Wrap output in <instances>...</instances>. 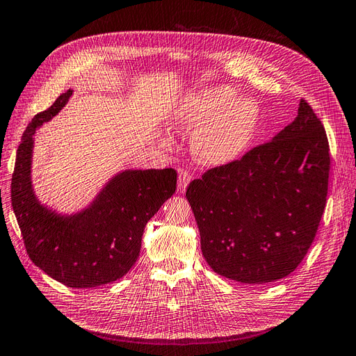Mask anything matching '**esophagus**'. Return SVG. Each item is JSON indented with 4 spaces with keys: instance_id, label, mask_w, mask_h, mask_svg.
<instances>
[{
    "instance_id": "obj_1",
    "label": "esophagus",
    "mask_w": 356,
    "mask_h": 356,
    "mask_svg": "<svg viewBox=\"0 0 356 356\" xmlns=\"http://www.w3.org/2000/svg\"><path fill=\"white\" fill-rule=\"evenodd\" d=\"M192 180V175L188 170H180L179 171V181H177V186L179 191L184 192L186 189V186L189 185V181Z\"/></svg>"
}]
</instances>
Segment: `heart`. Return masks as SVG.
Returning <instances> with one entry per match:
<instances>
[{"instance_id":"heart-1","label":"heart","mask_w":356,"mask_h":356,"mask_svg":"<svg viewBox=\"0 0 356 356\" xmlns=\"http://www.w3.org/2000/svg\"><path fill=\"white\" fill-rule=\"evenodd\" d=\"M228 88H215L192 97L176 111L181 129L198 128L194 150L206 164L219 165L236 159L250 141L258 122V106L252 99H234Z\"/></svg>"}]
</instances>
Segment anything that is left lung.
<instances>
[{
  "mask_svg": "<svg viewBox=\"0 0 356 356\" xmlns=\"http://www.w3.org/2000/svg\"><path fill=\"white\" fill-rule=\"evenodd\" d=\"M330 165L325 128L301 99L273 140L192 180L186 198L213 271L257 285L296 270L319 228Z\"/></svg>",
  "mask_w": 356,
  "mask_h": 356,
  "instance_id": "1",
  "label": "left lung"
}]
</instances>
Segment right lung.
I'll return each mask as SVG.
<instances>
[{
    "mask_svg": "<svg viewBox=\"0 0 356 356\" xmlns=\"http://www.w3.org/2000/svg\"><path fill=\"white\" fill-rule=\"evenodd\" d=\"M73 90L59 95L29 122L17 147L12 176V206L29 259L70 288H95L115 282L138 258L149 219L175 194L177 172L128 170L74 216H58L40 206L31 185L33 134L63 108Z\"/></svg>",
    "mask_w": 356,
    "mask_h": 356,
    "instance_id": "1",
    "label": "right lung"
}]
</instances>
